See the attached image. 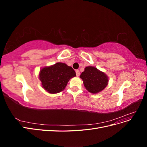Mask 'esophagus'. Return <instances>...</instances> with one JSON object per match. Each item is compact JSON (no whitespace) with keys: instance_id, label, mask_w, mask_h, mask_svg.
<instances>
[{"instance_id":"obj_1","label":"esophagus","mask_w":147,"mask_h":147,"mask_svg":"<svg viewBox=\"0 0 147 147\" xmlns=\"http://www.w3.org/2000/svg\"><path fill=\"white\" fill-rule=\"evenodd\" d=\"M75 72H76V75H77V77H79L80 74V71H79L78 70H76V71H75Z\"/></svg>"}]
</instances>
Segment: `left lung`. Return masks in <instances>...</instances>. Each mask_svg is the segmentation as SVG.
Here are the masks:
<instances>
[{"mask_svg":"<svg viewBox=\"0 0 147 147\" xmlns=\"http://www.w3.org/2000/svg\"><path fill=\"white\" fill-rule=\"evenodd\" d=\"M80 78L83 80L86 90L92 94L103 91L109 83L107 75L93 66L86 67Z\"/></svg>","mask_w":147,"mask_h":147,"instance_id":"left-lung-1","label":"left lung"}]
</instances>
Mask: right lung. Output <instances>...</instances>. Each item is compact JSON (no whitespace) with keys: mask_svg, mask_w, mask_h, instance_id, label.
<instances>
[{"mask_svg":"<svg viewBox=\"0 0 147 147\" xmlns=\"http://www.w3.org/2000/svg\"><path fill=\"white\" fill-rule=\"evenodd\" d=\"M76 76L72 67L63 63H57L42 67L38 74L42 88L50 94L63 91L69 81Z\"/></svg>","mask_w":147,"mask_h":147,"instance_id":"add662e5","label":"right lung"}]
</instances>
